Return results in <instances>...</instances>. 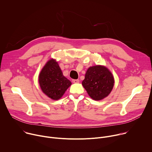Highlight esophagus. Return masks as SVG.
<instances>
[{
	"instance_id": "34e87169",
	"label": "esophagus",
	"mask_w": 152,
	"mask_h": 152,
	"mask_svg": "<svg viewBox=\"0 0 152 152\" xmlns=\"http://www.w3.org/2000/svg\"><path fill=\"white\" fill-rule=\"evenodd\" d=\"M72 82H73V83H79V79H73V80H72Z\"/></svg>"
}]
</instances>
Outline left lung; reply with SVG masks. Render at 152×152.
Wrapping results in <instances>:
<instances>
[{
  "label": "left lung",
  "instance_id": "1",
  "mask_svg": "<svg viewBox=\"0 0 152 152\" xmlns=\"http://www.w3.org/2000/svg\"><path fill=\"white\" fill-rule=\"evenodd\" d=\"M82 84L92 99L101 100L111 93L114 85V78L106 67L96 65L86 70Z\"/></svg>",
  "mask_w": 152,
  "mask_h": 152
}]
</instances>
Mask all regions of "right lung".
Returning a JSON list of instances; mask_svg holds the SVG:
<instances>
[{"label": "right lung", "instance_id": "right-lung-1", "mask_svg": "<svg viewBox=\"0 0 152 152\" xmlns=\"http://www.w3.org/2000/svg\"><path fill=\"white\" fill-rule=\"evenodd\" d=\"M38 82L42 93L50 99L58 100L72 85L65 77L58 62L52 58L41 69L38 76Z\"/></svg>", "mask_w": 152, "mask_h": 152}]
</instances>
